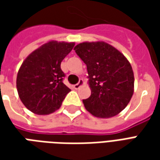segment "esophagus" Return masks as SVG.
<instances>
[{"label":"esophagus","instance_id":"34e87169","mask_svg":"<svg viewBox=\"0 0 160 160\" xmlns=\"http://www.w3.org/2000/svg\"><path fill=\"white\" fill-rule=\"evenodd\" d=\"M83 85H84V80H82V79H80L79 82H78L76 85H74V86H73V87H74V89H75V90H78V89H79L80 87H82Z\"/></svg>","mask_w":160,"mask_h":160}]
</instances>
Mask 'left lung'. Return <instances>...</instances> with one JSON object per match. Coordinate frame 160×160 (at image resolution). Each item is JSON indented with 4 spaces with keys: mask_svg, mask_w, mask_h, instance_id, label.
I'll return each instance as SVG.
<instances>
[{
    "mask_svg": "<svg viewBox=\"0 0 160 160\" xmlns=\"http://www.w3.org/2000/svg\"><path fill=\"white\" fill-rule=\"evenodd\" d=\"M87 64L91 96L84 99L87 111L94 117L112 118L129 103L134 93V72L123 54L107 42H80L74 47Z\"/></svg>",
    "mask_w": 160,
    "mask_h": 160,
    "instance_id": "obj_1",
    "label": "left lung"
}]
</instances>
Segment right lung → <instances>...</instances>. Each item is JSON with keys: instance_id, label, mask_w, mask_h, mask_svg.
Segmentation results:
<instances>
[{"instance_id": "right-lung-1", "label": "right lung", "mask_w": 160, "mask_h": 160, "mask_svg": "<svg viewBox=\"0 0 160 160\" xmlns=\"http://www.w3.org/2000/svg\"><path fill=\"white\" fill-rule=\"evenodd\" d=\"M74 42L49 41L27 56L17 74L19 97L29 111L49 115L58 110L70 89L62 82L61 62Z\"/></svg>"}]
</instances>
